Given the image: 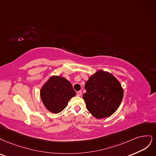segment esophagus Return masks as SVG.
Returning <instances> with one entry per match:
<instances>
[{"mask_svg":"<svg viewBox=\"0 0 156 156\" xmlns=\"http://www.w3.org/2000/svg\"><path fill=\"white\" fill-rule=\"evenodd\" d=\"M76 95L78 97H80L82 95V91H78L77 93H76Z\"/></svg>","mask_w":156,"mask_h":156,"instance_id":"esophagus-1","label":"esophagus"}]
</instances>
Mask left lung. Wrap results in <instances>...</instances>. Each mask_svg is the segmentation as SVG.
<instances>
[{"label": "left lung", "mask_w": 156, "mask_h": 156, "mask_svg": "<svg viewBox=\"0 0 156 156\" xmlns=\"http://www.w3.org/2000/svg\"><path fill=\"white\" fill-rule=\"evenodd\" d=\"M83 98L86 108L100 119L111 116L122 102L124 91L119 80L108 72L99 70L85 83Z\"/></svg>", "instance_id": "8db88e82"}]
</instances>
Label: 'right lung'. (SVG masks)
<instances>
[{
	"instance_id": "right-lung-1",
	"label": "right lung",
	"mask_w": 156,
	"mask_h": 156,
	"mask_svg": "<svg viewBox=\"0 0 156 156\" xmlns=\"http://www.w3.org/2000/svg\"><path fill=\"white\" fill-rule=\"evenodd\" d=\"M76 93L71 82L59 76H51L40 91V96L44 107L53 113L62 112L69 100Z\"/></svg>"
}]
</instances>
